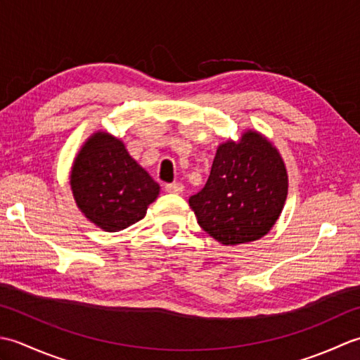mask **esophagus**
<instances>
[{
	"instance_id": "esophagus-1",
	"label": "esophagus",
	"mask_w": 360,
	"mask_h": 360,
	"mask_svg": "<svg viewBox=\"0 0 360 360\" xmlns=\"http://www.w3.org/2000/svg\"><path fill=\"white\" fill-rule=\"evenodd\" d=\"M165 192L179 195L184 192V186H182L181 182H172V184H165Z\"/></svg>"
}]
</instances>
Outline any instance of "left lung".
I'll list each match as a JSON object with an SVG mask.
<instances>
[{
	"mask_svg": "<svg viewBox=\"0 0 360 360\" xmlns=\"http://www.w3.org/2000/svg\"><path fill=\"white\" fill-rule=\"evenodd\" d=\"M288 195V174L278 151L262 134L219 145L209 179L190 196L198 223L226 246L262 238L278 219Z\"/></svg>",
	"mask_w": 360,
	"mask_h": 360,
	"instance_id": "left-lung-1",
	"label": "left lung"
}]
</instances>
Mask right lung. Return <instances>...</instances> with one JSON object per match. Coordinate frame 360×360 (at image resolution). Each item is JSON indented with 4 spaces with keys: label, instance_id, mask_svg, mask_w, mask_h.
<instances>
[{
    "label": "right lung",
    "instance_id": "right-lung-1",
    "mask_svg": "<svg viewBox=\"0 0 360 360\" xmlns=\"http://www.w3.org/2000/svg\"><path fill=\"white\" fill-rule=\"evenodd\" d=\"M71 187L79 209L106 232L141 221L159 195L158 182L137 165L124 143L106 133H96L83 145Z\"/></svg>",
    "mask_w": 360,
    "mask_h": 360
}]
</instances>
